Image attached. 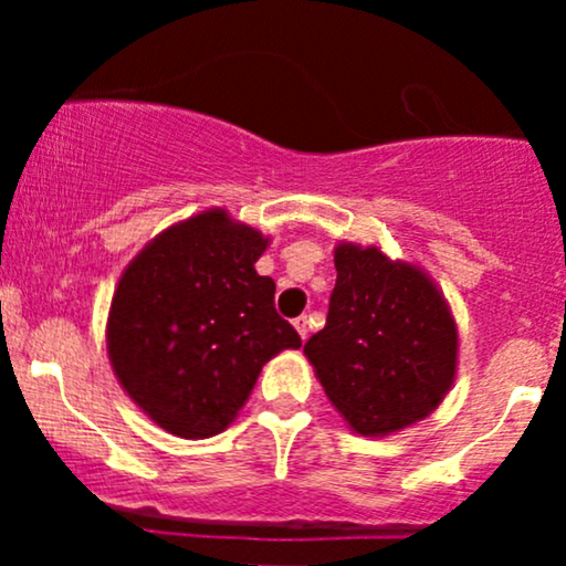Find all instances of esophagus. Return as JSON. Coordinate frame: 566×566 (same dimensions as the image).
<instances>
[{"instance_id": "esophagus-1", "label": "esophagus", "mask_w": 566, "mask_h": 566, "mask_svg": "<svg viewBox=\"0 0 566 566\" xmlns=\"http://www.w3.org/2000/svg\"><path fill=\"white\" fill-rule=\"evenodd\" d=\"M292 324H295L297 335H301L303 340H305V337H308V316H297V319L292 322Z\"/></svg>"}]
</instances>
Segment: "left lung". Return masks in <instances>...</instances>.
<instances>
[{"label": "left lung", "mask_w": 566, "mask_h": 566, "mask_svg": "<svg viewBox=\"0 0 566 566\" xmlns=\"http://www.w3.org/2000/svg\"><path fill=\"white\" fill-rule=\"evenodd\" d=\"M327 324L303 354L324 394L361 437H388L444 401L458 373V324L420 265L380 247H335Z\"/></svg>", "instance_id": "1"}]
</instances>
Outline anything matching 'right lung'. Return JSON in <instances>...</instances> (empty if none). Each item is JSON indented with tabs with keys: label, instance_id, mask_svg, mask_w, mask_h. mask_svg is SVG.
Segmentation results:
<instances>
[{
	"label": "right lung",
	"instance_id": "1",
	"mask_svg": "<svg viewBox=\"0 0 566 566\" xmlns=\"http://www.w3.org/2000/svg\"><path fill=\"white\" fill-rule=\"evenodd\" d=\"M269 237L223 207L172 223L122 271L106 324L116 380L180 439L226 431L263 365L301 335L274 308L276 284L255 271Z\"/></svg>",
	"mask_w": 566,
	"mask_h": 566
}]
</instances>
